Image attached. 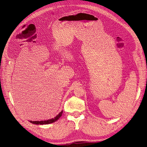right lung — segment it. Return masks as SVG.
<instances>
[{
  "mask_svg": "<svg viewBox=\"0 0 147 147\" xmlns=\"http://www.w3.org/2000/svg\"><path fill=\"white\" fill-rule=\"evenodd\" d=\"M63 111L61 112L58 115H57V116L54 118H52L50 119H48V120H45V121H29L32 124H50L52 123L53 122H55L56 121H57V119H58L62 115V113H63Z\"/></svg>",
  "mask_w": 147,
  "mask_h": 147,
  "instance_id": "1",
  "label": "right lung"
}]
</instances>
